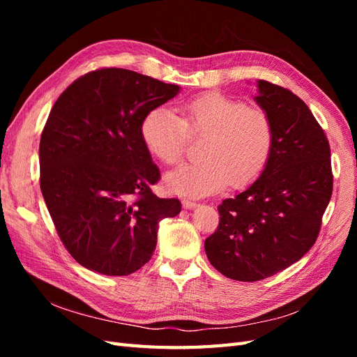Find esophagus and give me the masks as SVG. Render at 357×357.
<instances>
[{
  "label": "esophagus",
  "instance_id": "34e87169",
  "mask_svg": "<svg viewBox=\"0 0 357 357\" xmlns=\"http://www.w3.org/2000/svg\"><path fill=\"white\" fill-rule=\"evenodd\" d=\"M181 204H183V207H185L186 210H192V208H195L197 207V201H193V199H189V198H185L181 201Z\"/></svg>",
  "mask_w": 357,
  "mask_h": 357
}]
</instances>
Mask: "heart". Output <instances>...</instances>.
<instances>
[{
  "label": "heart",
  "instance_id": "b5f03b06",
  "mask_svg": "<svg viewBox=\"0 0 357 357\" xmlns=\"http://www.w3.org/2000/svg\"><path fill=\"white\" fill-rule=\"evenodd\" d=\"M147 152L167 165L177 164L189 137H207L201 162L185 164L167 176V186L186 197H205L229 185H252L265 171L274 149V125L261 109L219 92L181 105V117L167 107L150 110L139 125Z\"/></svg>",
  "mask_w": 357,
  "mask_h": 357
}]
</instances>
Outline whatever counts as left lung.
Returning a JSON list of instances; mask_svg holds the SVG:
<instances>
[{
	"label": "left lung",
	"mask_w": 357,
	"mask_h": 357,
	"mask_svg": "<svg viewBox=\"0 0 357 357\" xmlns=\"http://www.w3.org/2000/svg\"><path fill=\"white\" fill-rule=\"evenodd\" d=\"M257 89L274 125L273 155L250 188L219 205V226L204 244L210 264L238 282L271 277L310 250L333 185L329 142L307 104L265 80Z\"/></svg>",
	"instance_id": "8db88e82"
}]
</instances>
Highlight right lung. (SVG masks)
Here are the masks:
<instances>
[{"label":"right lung","instance_id":"1","mask_svg":"<svg viewBox=\"0 0 357 357\" xmlns=\"http://www.w3.org/2000/svg\"><path fill=\"white\" fill-rule=\"evenodd\" d=\"M180 86L123 68L82 75L61 93L40 139V188L61 241L82 266L128 275L152 257L159 222L181 210L139 135Z\"/></svg>","mask_w":357,"mask_h":357}]
</instances>
